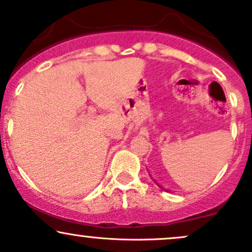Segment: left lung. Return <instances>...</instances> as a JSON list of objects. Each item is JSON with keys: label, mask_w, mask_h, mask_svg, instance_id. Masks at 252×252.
<instances>
[{"label": "left lung", "mask_w": 252, "mask_h": 252, "mask_svg": "<svg viewBox=\"0 0 252 252\" xmlns=\"http://www.w3.org/2000/svg\"><path fill=\"white\" fill-rule=\"evenodd\" d=\"M160 189H162V187H161V186H160ZM167 192H168V190H167Z\"/></svg>", "instance_id": "obj_1"}]
</instances>
